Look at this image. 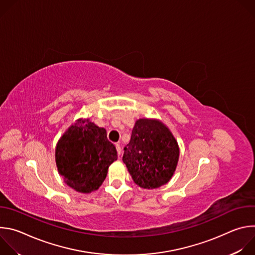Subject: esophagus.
<instances>
[{
    "label": "esophagus",
    "instance_id": "1",
    "mask_svg": "<svg viewBox=\"0 0 255 255\" xmlns=\"http://www.w3.org/2000/svg\"><path fill=\"white\" fill-rule=\"evenodd\" d=\"M115 146H116V149H117L118 155L120 156V155H121V151H122V148H121V146H120V144H119V143H117V144L115 145Z\"/></svg>",
    "mask_w": 255,
    "mask_h": 255
}]
</instances>
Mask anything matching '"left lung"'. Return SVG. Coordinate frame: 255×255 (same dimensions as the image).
<instances>
[{"label": "left lung", "mask_w": 255, "mask_h": 255, "mask_svg": "<svg viewBox=\"0 0 255 255\" xmlns=\"http://www.w3.org/2000/svg\"><path fill=\"white\" fill-rule=\"evenodd\" d=\"M179 158L176 139L160 120L142 118L135 122L123 162L134 183L142 189H157L172 177Z\"/></svg>", "instance_id": "obj_1"}]
</instances>
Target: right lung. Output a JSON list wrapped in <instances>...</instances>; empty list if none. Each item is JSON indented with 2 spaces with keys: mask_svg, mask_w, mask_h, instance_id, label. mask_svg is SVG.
Here are the masks:
<instances>
[{
  "mask_svg": "<svg viewBox=\"0 0 255 255\" xmlns=\"http://www.w3.org/2000/svg\"><path fill=\"white\" fill-rule=\"evenodd\" d=\"M114 144L104 128L80 118L59 138L55 162L64 183L79 193L97 191L105 180L108 168L117 160Z\"/></svg>",
  "mask_w": 255,
  "mask_h": 255,
  "instance_id": "add662e5",
  "label": "right lung"
}]
</instances>
